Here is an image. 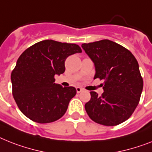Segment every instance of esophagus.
Returning <instances> with one entry per match:
<instances>
[{
  "label": "esophagus",
  "instance_id": "esophagus-1",
  "mask_svg": "<svg viewBox=\"0 0 152 152\" xmlns=\"http://www.w3.org/2000/svg\"><path fill=\"white\" fill-rule=\"evenodd\" d=\"M76 91H77V93H80L81 91H83V89H82V88H80V87H77V88H76Z\"/></svg>",
  "mask_w": 152,
  "mask_h": 152
}]
</instances>
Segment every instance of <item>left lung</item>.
<instances>
[{"instance_id":"left-lung-1","label":"left lung","mask_w":152,"mask_h":152,"mask_svg":"<svg viewBox=\"0 0 152 152\" xmlns=\"http://www.w3.org/2000/svg\"><path fill=\"white\" fill-rule=\"evenodd\" d=\"M85 52L93 61L95 78L104 80L103 93L91 91L85 105L94 122L116 126L126 121L134 112L143 89L138 63L127 49L109 39L84 43Z\"/></svg>"}]
</instances>
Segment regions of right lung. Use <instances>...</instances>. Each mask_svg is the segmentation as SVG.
I'll return each instance as SVG.
<instances>
[{
  "mask_svg": "<svg viewBox=\"0 0 152 152\" xmlns=\"http://www.w3.org/2000/svg\"><path fill=\"white\" fill-rule=\"evenodd\" d=\"M76 53H81L78 45L47 39L21 54L11 79L14 99L26 117L47 124L64 115L77 91L75 87L63 88L54 83V76L64 72L66 59Z\"/></svg>",
  "mask_w": 152,
  "mask_h": 152,
  "instance_id": "1",
  "label": "right lung"
}]
</instances>
